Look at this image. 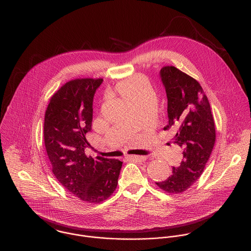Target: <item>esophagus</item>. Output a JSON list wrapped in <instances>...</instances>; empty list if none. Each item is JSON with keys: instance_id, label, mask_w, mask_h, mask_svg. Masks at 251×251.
<instances>
[{"instance_id": "obj_1", "label": "esophagus", "mask_w": 251, "mask_h": 251, "mask_svg": "<svg viewBox=\"0 0 251 251\" xmlns=\"http://www.w3.org/2000/svg\"><path fill=\"white\" fill-rule=\"evenodd\" d=\"M126 157L130 160H134V161H138V162H141V161H145L147 159L146 156L143 155H126Z\"/></svg>"}]
</instances>
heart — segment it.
Listing matches in <instances>:
<instances>
[{"label": "heart", "mask_w": 251, "mask_h": 251, "mask_svg": "<svg viewBox=\"0 0 251 251\" xmlns=\"http://www.w3.org/2000/svg\"><path fill=\"white\" fill-rule=\"evenodd\" d=\"M145 88V83L140 78L126 79L117 85V91L123 100L126 99L130 95L142 92Z\"/></svg>", "instance_id": "heart-1"}]
</instances>
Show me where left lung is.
Returning a JSON list of instances; mask_svg holds the SVG:
<instances>
[{
	"label": "left lung",
	"instance_id": "left-lung-1",
	"mask_svg": "<svg viewBox=\"0 0 251 251\" xmlns=\"http://www.w3.org/2000/svg\"><path fill=\"white\" fill-rule=\"evenodd\" d=\"M167 96L168 125L173 128V143L182 150V160L171 175L156 185L168 193L188 189L202 175L215 142V127L210 102L202 87L191 76L172 66L159 72Z\"/></svg>",
	"mask_w": 251,
	"mask_h": 251
}]
</instances>
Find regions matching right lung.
<instances>
[{"mask_svg":"<svg viewBox=\"0 0 251 251\" xmlns=\"http://www.w3.org/2000/svg\"><path fill=\"white\" fill-rule=\"evenodd\" d=\"M103 79H75L51 98L44 117V144L52 172L67 190L88 203L106 200L115 191L123 162L85 153L90 146L93 101Z\"/></svg>","mask_w":251,"mask_h":251,"instance_id":"1","label":"right lung"}]
</instances>
